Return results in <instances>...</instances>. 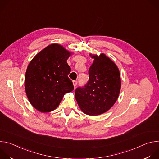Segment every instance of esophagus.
<instances>
[{
    "instance_id": "esophagus-1",
    "label": "esophagus",
    "mask_w": 159,
    "mask_h": 159,
    "mask_svg": "<svg viewBox=\"0 0 159 159\" xmlns=\"http://www.w3.org/2000/svg\"><path fill=\"white\" fill-rule=\"evenodd\" d=\"M77 80H74L73 81V84H74V87H76L77 86Z\"/></svg>"
}]
</instances>
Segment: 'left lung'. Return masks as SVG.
Wrapping results in <instances>:
<instances>
[{"label":"left lung","instance_id":"obj_1","mask_svg":"<svg viewBox=\"0 0 159 159\" xmlns=\"http://www.w3.org/2000/svg\"><path fill=\"white\" fill-rule=\"evenodd\" d=\"M89 70L87 83L75 89V99L88 115H99L116 102L121 89L120 71L115 63L104 54L94 55Z\"/></svg>","mask_w":159,"mask_h":159}]
</instances>
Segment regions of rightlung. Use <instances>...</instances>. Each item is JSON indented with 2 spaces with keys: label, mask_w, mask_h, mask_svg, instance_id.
Segmentation results:
<instances>
[{
  "label": "right lung",
  "mask_w": 159,
  "mask_h": 159,
  "mask_svg": "<svg viewBox=\"0 0 159 159\" xmlns=\"http://www.w3.org/2000/svg\"><path fill=\"white\" fill-rule=\"evenodd\" d=\"M70 53L52 44L38 53L30 63L25 76V90L32 106L42 112L53 111L65 93L74 90L66 60Z\"/></svg>",
  "instance_id": "obj_1"
}]
</instances>
